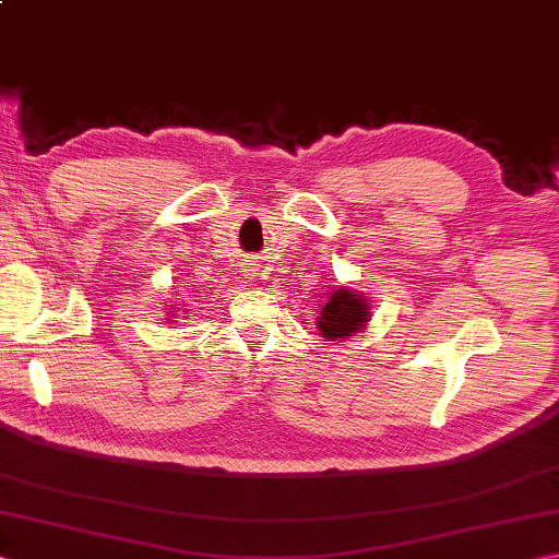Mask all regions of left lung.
Masks as SVG:
<instances>
[{
    "label": "left lung",
    "mask_w": 559,
    "mask_h": 559,
    "mask_svg": "<svg viewBox=\"0 0 559 559\" xmlns=\"http://www.w3.org/2000/svg\"><path fill=\"white\" fill-rule=\"evenodd\" d=\"M370 305H367L358 293L348 288H338L329 295L326 305L322 307V317L319 319V331L329 341L346 338L355 331L362 329L367 317H370Z\"/></svg>",
    "instance_id": "1"
}]
</instances>
